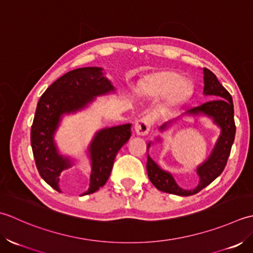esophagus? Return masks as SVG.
Instances as JSON below:
<instances>
[{"label": "esophagus", "mask_w": 253, "mask_h": 253, "mask_svg": "<svg viewBox=\"0 0 253 253\" xmlns=\"http://www.w3.org/2000/svg\"><path fill=\"white\" fill-rule=\"evenodd\" d=\"M151 125H152V119L149 117H143L141 119H138L135 122V132L137 135H147L149 130H151Z\"/></svg>", "instance_id": "34e87169"}]
</instances>
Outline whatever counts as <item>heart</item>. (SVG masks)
Returning a JSON list of instances; mask_svg holds the SVG:
<instances>
[{
	"label": "heart",
	"mask_w": 253,
	"mask_h": 253,
	"mask_svg": "<svg viewBox=\"0 0 253 253\" xmlns=\"http://www.w3.org/2000/svg\"><path fill=\"white\" fill-rule=\"evenodd\" d=\"M143 89L149 97H164V106L171 109L187 99L190 94V85L181 79L178 72L171 70H158L145 76Z\"/></svg>",
	"instance_id": "1"
}]
</instances>
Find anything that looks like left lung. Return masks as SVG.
<instances>
[{
	"mask_svg": "<svg viewBox=\"0 0 253 253\" xmlns=\"http://www.w3.org/2000/svg\"><path fill=\"white\" fill-rule=\"evenodd\" d=\"M203 95L214 96L213 100L204 102L198 107L185 111L172 120L165 122L158 127L161 132L167 131L174 122L183 117H200L205 116L212 119L215 126L219 127V135L216 140L215 145L208 158L201 163L197 167V174L199 177V183L197 187L191 190H185L179 187L171 172L163 169L154 159L147 154V174L151 182L155 185L159 191L180 195V197H189L200 192L201 190L213 182L223 170L229 157L231 145L235 140L236 126L234 121V105L229 92L221 85L217 77L213 72L208 69H203ZM157 142H163L161 136H157ZM152 142L147 144V152L152 145Z\"/></svg>",
	"mask_w": 253,
	"mask_h": 253,
	"instance_id": "obj_1",
	"label": "left lung"
}]
</instances>
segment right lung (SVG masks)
<instances>
[{"label":"right lung","mask_w":253,"mask_h":253,"mask_svg":"<svg viewBox=\"0 0 253 253\" xmlns=\"http://www.w3.org/2000/svg\"><path fill=\"white\" fill-rule=\"evenodd\" d=\"M116 92L104 69L98 66L80 68L61 76L50 85L38 101L30 141L38 171L56 191L60 189L62 171L76 164V158L61 154L54 135L64 116L86 109L96 97ZM131 137V123L104 127L92 136L86 155L90 164L89 187L82 195L96 192L110 176L118 152Z\"/></svg>","instance_id":"add662e5"}]
</instances>
